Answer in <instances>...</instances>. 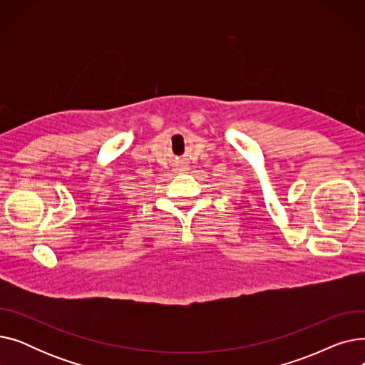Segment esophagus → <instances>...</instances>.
Wrapping results in <instances>:
<instances>
[{
  "label": "esophagus",
  "mask_w": 365,
  "mask_h": 365,
  "mask_svg": "<svg viewBox=\"0 0 365 365\" xmlns=\"http://www.w3.org/2000/svg\"><path fill=\"white\" fill-rule=\"evenodd\" d=\"M186 170H187V167H183L180 171H186Z\"/></svg>",
  "instance_id": "34e87169"
}]
</instances>
